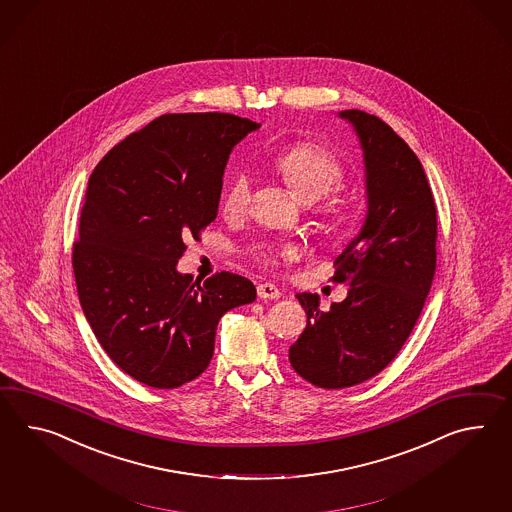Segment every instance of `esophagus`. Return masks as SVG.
I'll return each instance as SVG.
<instances>
[{
    "label": "esophagus",
    "mask_w": 512,
    "mask_h": 512,
    "mask_svg": "<svg viewBox=\"0 0 512 512\" xmlns=\"http://www.w3.org/2000/svg\"><path fill=\"white\" fill-rule=\"evenodd\" d=\"M257 294L261 300H279L281 298V290L275 287L274 283H261L257 287Z\"/></svg>",
    "instance_id": "esophagus-1"
}]
</instances>
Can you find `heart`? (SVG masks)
I'll return each instance as SVG.
<instances>
[{
	"instance_id": "1",
	"label": "heart",
	"mask_w": 512,
	"mask_h": 512,
	"mask_svg": "<svg viewBox=\"0 0 512 512\" xmlns=\"http://www.w3.org/2000/svg\"><path fill=\"white\" fill-rule=\"evenodd\" d=\"M275 168L287 179L288 185L296 192V196L305 203L320 200L329 192L337 190L344 181V168L338 163L335 155L316 146V144H300L290 150L283 151L275 159ZM251 175L240 172L235 175L231 185L225 190L224 209L227 214H242L248 209L251 200ZM331 211L340 212V201H333ZM285 255H294V248H285ZM268 259L274 251L266 250Z\"/></svg>"
}]
</instances>
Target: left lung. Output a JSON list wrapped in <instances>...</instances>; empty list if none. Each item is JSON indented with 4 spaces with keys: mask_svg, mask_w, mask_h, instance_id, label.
Wrapping results in <instances>:
<instances>
[{
    "mask_svg": "<svg viewBox=\"0 0 512 512\" xmlns=\"http://www.w3.org/2000/svg\"><path fill=\"white\" fill-rule=\"evenodd\" d=\"M338 118L361 144L366 216L335 261L346 300L322 311L318 294H296L307 327L288 349L292 368L320 388L359 385L394 361L437 268V209L424 166L374 114L349 109Z\"/></svg>",
    "mask_w": 512,
    "mask_h": 512,
    "instance_id": "left-lung-1",
    "label": "left lung"
}]
</instances>
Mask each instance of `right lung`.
I'll return each instance as SVG.
<instances>
[{
    "mask_svg": "<svg viewBox=\"0 0 512 512\" xmlns=\"http://www.w3.org/2000/svg\"><path fill=\"white\" fill-rule=\"evenodd\" d=\"M261 124L224 113L164 114L109 151L88 179L74 264L94 335L118 368L153 388L205 372L216 325L251 303L250 279L179 274L185 240L218 214L225 164Z\"/></svg>",
    "mask_w": 512,
    "mask_h": 512,
    "instance_id": "right-lung-1",
    "label": "right lung"
}]
</instances>
